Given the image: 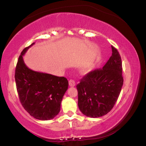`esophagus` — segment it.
I'll return each mask as SVG.
<instances>
[{
  "instance_id": "34e87169",
  "label": "esophagus",
  "mask_w": 146,
  "mask_h": 146,
  "mask_svg": "<svg viewBox=\"0 0 146 146\" xmlns=\"http://www.w3.org/2000/svg\"><path fill=\"white\" fill-rule=\"evenodd\" d=\"M69 85L70 86H74L76 85V83H75V81L74 80L72 79H70L69 80Z\"/></svg>"
}]
</instances>
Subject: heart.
Returning a JSON list of instances; mask_svg holds the SVG:
<instances>
[{"instance_id": "b5f03b06", "label": "heart", "mask_w": 146, "mask_h": 146, "mask_svg": "<svg viewBox=\"0 0 146 146\" xmlns=\"http://www.w3.org/2000/svg\"><path fill=\"white\" fill-rule=\"evenodd\" d=\"M88 70V69L86 68V69H85V70H84V72H87Z\"/></svg>"}]
</instances>
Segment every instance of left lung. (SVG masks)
Masks as SVG:
<instances>
[{
  "instance_id": "left-lung-1",
  "label": "left lung",
  "mask_w": 146,
  "mask_h": 146,
  "mask_svg": "<svg viewBox=\"0 0 146 146\" xmlns=\"http://www.w3.org/2000/svg\"><path fill=\"white\" fill-rule=\"evenodd\" d=\"M112 54L102 68L86 74L76 88L80 110L90 117L107 114L113 108L123 86L122 63L117 50L111 46Z\"/></svg>"
}]
</instances>
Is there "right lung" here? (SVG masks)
I'll return each mask as SVG.
<instances>
[{
  "label": "right lung",
  "instance_id": "obj_1",
  "mask_svg": "<svg viewBox=\"0 0 146 146\" xmlns=\"http://www.w3.org/2000/svg\"><path fill=\"white\" fill-rule=\"evenodd\" d=\"M35 42L25 48L15 69V82L21 103L31 116L48 120L60 110L62 98L68 87L64 77L32 70L25 64L23 56Z\"/></svg>",
  "mask_w": 146,
  "mask_h": 146
}]
</instances>
